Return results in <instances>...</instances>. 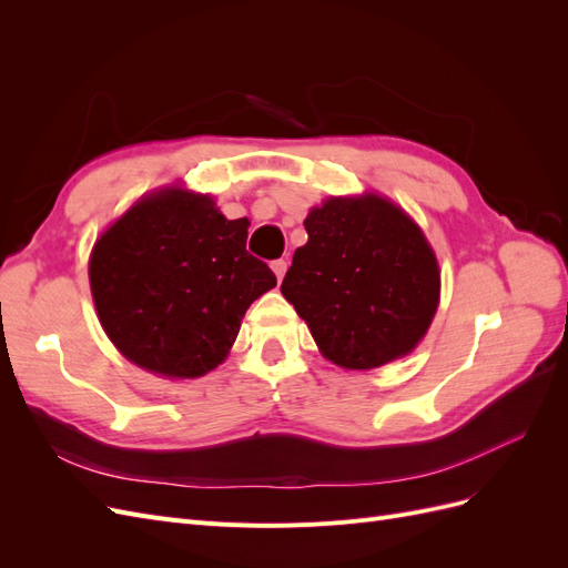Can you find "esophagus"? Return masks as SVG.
<instances>
[{
  "instance_id": "34e87169",
  "label": "esophagus",
  "mask_w": 568,
  "mask_h": 568,
  "mask_svg": "<svg viewBox=\"0 0 568 568\" xmlns=\"http://www.w3.org/2000/svg\"><path fill=\"white\" fill-rule=\"evenodd\" d=\"M286 267H288V263H286V261H274V263H272V272H274V277H277L280 282L284 280Z\"/></svg>"
}]
</instances>
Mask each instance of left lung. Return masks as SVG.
Segmentation results:
<instances>
[{"label":"left lung","mask_w":568,"mask_h":568,"mask_svg":"<svg viewBox=\"0 0 568 568\" xmlns=\"http://www.w3.org/2000/svg\"><path fill=\"white\" fill-rule=\"evenodd\" d=\"M282 282L322 357L348 372L384 367L415 351L440 303V267L424 230L376 192L329 196L303 220Z\"/></svg>","instance_id":"obj_1"}]
</instances>
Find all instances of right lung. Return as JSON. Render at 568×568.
Listing matches in <instances>:
<instances>
[{
    "instance_id": "1",
    "label": "right lung",
    "mask_w": 568,
    "mask_h": 568,
    "mask_svg": "<svg viewBox=\"0 0 568 568\" xmlns=\"http://www.w3.org/2000/svg\"><path fill=\"white\" fill-rule=\"evenodd\" d=\"M248 225L182 184L149 192L115 217L92 246L90 288L118 353L173 382L225 363L251 303L277 286L246 251Z\"/></svg>"
}]
</instances>
